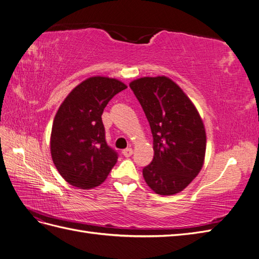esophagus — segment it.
<instances>
[{
  "mask_svg": "<svg viewBox=\"0 0 259 259\" xmlns=\"http://www.w3.org/2000/svg\"><path fill=\"white\" fill-rule=\"evenodd\" d=\"M122 154L124 156H126V158H128V156H131L133 154V149L132 148H126L124 149V150L122 151Z\"/></svg>",
  "mask_w": 259,
  "mask_h": 259,
  "instance_id": "1",
  "label": "esophagus"
}]
</instances>
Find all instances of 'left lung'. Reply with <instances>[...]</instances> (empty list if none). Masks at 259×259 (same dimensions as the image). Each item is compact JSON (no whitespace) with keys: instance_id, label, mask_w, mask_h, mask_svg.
Returning <instances> with one entry per match:
<instances>
[{"instance_id":"1","label":"left lung","mask_w":259,"mask_h":259,"mask_svg":"<svg viewBox=\"0 0 259 259\" xmlns=\"http://www.w3.org/2000/svg\"><path fill=\"white\" fill-rule=\"evenodd\" d=\"M130 88L153 137V160L143 169L147 185L161 195L183 191L204 163L206 134L197 108L166 76L140 77Z\"/></svg>"}]
</instances>
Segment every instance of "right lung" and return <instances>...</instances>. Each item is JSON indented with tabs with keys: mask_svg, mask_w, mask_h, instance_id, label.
I'll return each instance as SVG.
<instances>
[{
	"mask_svg": "<svg viewBox=\"0 0 259 259\" xmlns=\"http://www.w3.org/2000/svg\"><path fill=\"white\" fill-rule=\"evenodd\" d=\"M127 86L119 80L93 76L69 94L55 115L51 153L66 182L92 189L105 182L117 153L106 142L101 114L117 93Z\"/></svg>",
	"mask_w": 259,
	"mask_h": 259,
	"instance_id": "add662e5",
	"label": "right lung"
}]
</instances>
